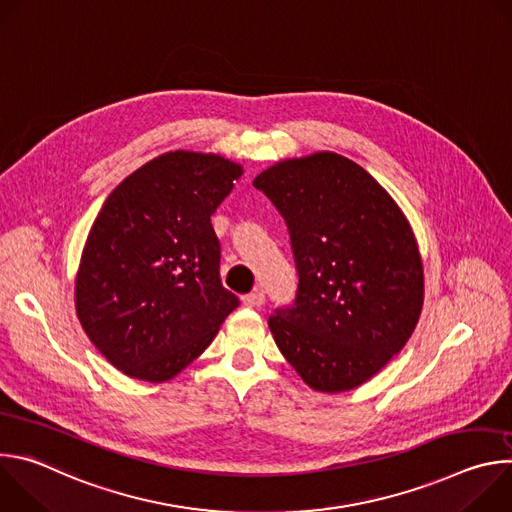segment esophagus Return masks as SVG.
I'll return each instance as SVG.
<instances>
[{"label": "esophagus", "instance_id": "1", "mask_svg": "<svg viewBox=\"0 0 512 512\" xmlns=\"http://www.w3.org/2000/svg\"><path fill=\"white\" fill-rule=\"evenodd\" d=\"M243 304L247 306V308H261L263 304H265V294L261 289H255V291H251V294H247L245 298H243Z\"/></svg>", "mask_w": 512, "mask_h": 512}]
</instances>
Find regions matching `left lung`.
<instances>
[{
    "instance_id": "left-lung-1",
    "label": "left lung",
    "mask_w": 512,
    "mask_h": 512,
    "mask_svg": "<svg viewBox=\"0 0 512 512\" xmlns=\"http://www.w3.org/2000/svg\"><path fill=\"white\" fill-rule=\"evenodd\" d=\"M253 186L285 218L296 300L269 316L273 340L306 385L344 393L405 346L423 306L415 235L389 192L334 152L283 160Z\"/></svg>"
}]
</instances>
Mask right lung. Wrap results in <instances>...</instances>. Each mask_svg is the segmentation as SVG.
<instances>
[{"instance_id": "1", "label": "right lung", "mask_w": 512, "mask_h": 512, "mask_svg": "<svg viewBox=\"0 0 512 512\" xmlns=\"http://www.w3.org/2000/svg\"><path fill=\"white\" fill-rule=\"evenodd\" d=\"M243 176L216 154L168 152L127 176L89 231L77 316L131 379L162 383L198 358L239 298L221 283L210 216Z\"/></svg>"}]
</instances>
